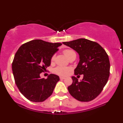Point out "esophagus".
I'll return each mask as SVG.
<instances>
[{
  "label": "esophagus",
  "instance_id": "obj_1",
  "mask_svg": "<svg viewBox=\"0 0 123 123\" xmlns=\"http://www.w3.org/2000/svg\"><path fill=\"white\" fill-rule=\"evenodd\" d=\"M60 78L61 80H62L65 79V77H60Z\"/></svg>",
  "mask_w": 123,
  "mask_h": 123
}]
</instances>
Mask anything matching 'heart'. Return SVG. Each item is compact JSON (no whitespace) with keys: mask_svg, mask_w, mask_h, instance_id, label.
Instances as JSON below:
<instances>
[{"mask_svg":"<svg viewBox=\"0 0 123 123\" xmlns=\"http://www.w3.org/2000/svg\"><path fill=\"white\" fill-rule=\"evenodd\" d=\"M63 53L66 56V57L68 58V59H69L70 58L72 57H73V56H76V54L75 53V51L71 49H66L65 50L63 51ZM55 55H54L51 58V61H53L54 60H55ZM70 70V68L68 67H65V66H57V68L54 69V72L56 74L58 75H61V76H66L67 75L68 73L69 72V71Z\"/></svg>","mask_w":123,"mask_h":123,"instance_id":"b5f03b06","label":"heart"}]
</instances>
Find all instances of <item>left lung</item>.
<instances>
[{"label":"left lung","mask_w":123,"mask_h":123,"mask_svg":"<svg viewBox=\"0 0 123 123\" xmlns=\"http://www.w3.org/2000/svg\"><path fill=\"white\" fill-rule=\"evenodd\" d=\"M77 51L80 61L75 74H83L80 81L72 77L73 83L68 86L69 92L80 101L93 100L100 94L109 76L110 62L106 51L97 42L80 38L62 43Z\"/></svg>","instance_id":"1"}]
</instances>
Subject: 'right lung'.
<instances>
[{
  "mask_svg": "<svg viewBox=\"0 0 123 123\" xmlns=\"http://www.w3.org/2000/svg\"><path fill=\"white\" fill-rule=\"evenodd\" d=\"M61 45L35 39L22 45L16 53L12 63L15 82L30 101L42 102L53 93L59 76L51 74L45 79L40 74L50 65L51 58Z\"/></svg>",
  "mask_w": 123,
  "mask_h": 123,
  "instance_id": "right-lung-1",
  "label": "right lung"
}]
</instances>
